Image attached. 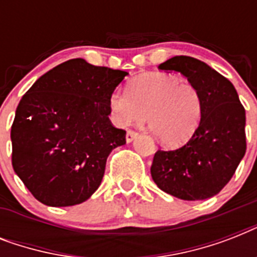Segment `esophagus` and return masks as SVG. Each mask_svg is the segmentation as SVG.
<instances>
[{
  "instance_id": "1",
  "label": "esophagus",
  "mask_w": 257,
  "mask_h": 257,
  "mask_svg": "<svg viewBox=\"0 0 257 257\" xmlns=\"http://www.w3.org/2000/svg\"><path fill=\"white\" fill-rule=\"evenodd\" d=\"M137 136H139V135H137L136 132H133V131H128V132H126V143H132V141L135 140Z\"/></svg>"
}]
</instances>
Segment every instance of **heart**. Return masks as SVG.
<instances>
[{
	"mask_svg": "<svg viewBox=\"0 0 257 257\" xmlns=\"http://www.w3.org/2000/svg\"><path fill=\"white\" fill-rule=\"evenodd\" d=\"M129 93L116 90L109 97L113 122L129 126L144 122L161 144L176 148L191 140L199 128L203 104L199 90L168 73L139 76L129 84Z\"/></svg>",
	"mask_w": 257,
	"mask_h": 257,
	"instance_id": "1",
	"label": "heart"
}]
</instances>
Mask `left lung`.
I'll list each match as a JSON object with an SVG mask.
<instances>
[{"mask_svg": "<svg viewBox=\"0 0 257 257\" xmlns=\"http://www.w3.org/2000/svg\"><path fill=\"white\" fill-rule=\"evenodd\" d=\"M159 69L175 70L199 90L201 121L187 144L176 151H157L151 175L161 191L195 201L217 195L245 155V109L232 82L205 62L176 56Z\"/></svg>", "mask_w": 257, "mask_h": 257, "instance_id": "8db88e82", "label": "left lung"}]
</instances>
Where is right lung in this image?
Masks as SVG:
<instances>
[{
    "label": "right lung",
    "instance_id": "add662e5",
    "mask_svg": "<svg viewBox=\"0 0 257 257\" xmlns=\"http://www.w3.org/2000/svg\"><path fill=\"white\" fill-rule=\"evenodd\" d=\"M126 74L74 58L22 96L10 132L12 164L38 201L70 207L100 187L109 153L126 143L108 117L109 97Z\"/></svg>",
    "mask_w": 257,
    "mask_h": 257
}]
</instances>
